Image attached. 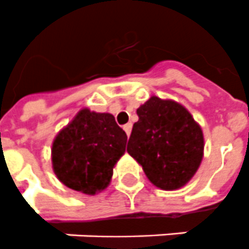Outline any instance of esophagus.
Returning <instances> with one entry per match:
<instances>
[{"label":"esophagus","instance_id":"34e87169","mask_svg":"<svg viewBox=\"0 0 249 249\" xmlns=\"http://www.w3.org/2000/svg\"><path fill=\"white\" fill-rule=\"evenodd\" d=\"M124 130L125 133H126V136H130V132H132V124L129 123V124H125L124 125Z\"/></svg>","mask_w":249,"mask_h":249}]
</instances>
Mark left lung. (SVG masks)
<instances>
[{
    "label": "left lung",
    "instance_id": "left-lung-1",
    "mask_svg": "<svg viewBox=\"0 0 249 249\" xmlns=\"http://www.w3.org/2000/svg\"><path fill=\"white\" fill-rule=\"evenodd\" d=\"M126 151L147 178L163 190H176L191 179L203 159L204 138L187 109L174 101L151 97L137 109Z\"/></svg>",
    "mask_w": 249,
    "mask_h": 249
}]
</instances>
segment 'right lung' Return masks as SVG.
<instances>
[{
	"mask_svg": "<svg viewBox=\"0 0 249 249\" xmlns=\"http://www.w3.org/2000/svg\"><path fill=\"white\" fill-rule=\"evenodd\" d=\"M126 140L111 113L81 109L54 140V173L70 189L95 195L108 186Z\"/></svg>",
	"mask_w": 249,
	"mask_h": 249,
	"instance_id": "1",
	"label": "right lung"
}]
</instances>
